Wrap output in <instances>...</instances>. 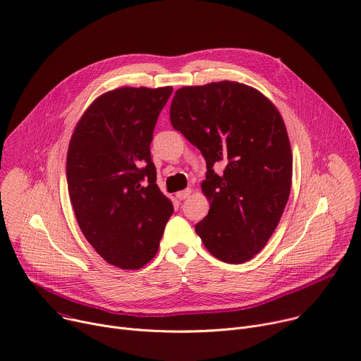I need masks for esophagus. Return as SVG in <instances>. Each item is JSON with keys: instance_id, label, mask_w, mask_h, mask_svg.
<instances>
[{"instance_id": "obj_1", "label": "esophagus", "mask_w": 361, "mask_h": 361, "mask_svg": "<svg viewBox=\"0 0 361 361\" xmlns=\"http://www.w3.org/2000/svg\"><path fill=\"white\" fill-rule=\"evenodd\" d=\"M190 194H191V188H185L183 191H178L176 195H177L178 200H185Z\"/></svg>"}]
</instances>
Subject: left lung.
Returning <instances> with one entry per match:
<instances>
[{"instance_id": "left-lung-1", "label": "left lung", "mask_w": 361, "mask_h": 361, "mask_svg": "<svg viewBox=\"0 0 361 361\" xmlns=\"http://www.w3.org/2000/svg\"><path fill=\"white\" fill-rule=\"evenodd\" d=\"M174 129L206 159L207 216L195 224L206 249L226 264H243L264 249L288 203L292 152L274 104L238 82L187 86L170 108ZM214 165H223L221 173Z\"/></svg>"}]
</instances>
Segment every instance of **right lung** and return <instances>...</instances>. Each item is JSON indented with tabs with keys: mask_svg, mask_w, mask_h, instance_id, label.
Listing matches in <instances>:
<instances>
[{
	"mask_svg": "<svg viewBox=\"0 0 361 361\" xmlns=\"http://www.w3.org/2000/svg\"><path fill=\"white\" fill-rule=\"evenodd\" d=\"M173 87H119L87 108L72 135L66 177L86 240L108 264L140 269L174 209L157 185L149 145Z\"/></svg>",
	"mask_w": 361,
	"mask_h": 361,
	"instance_id": "add662e5",
	"label": "right lung"
}]
</instances>
